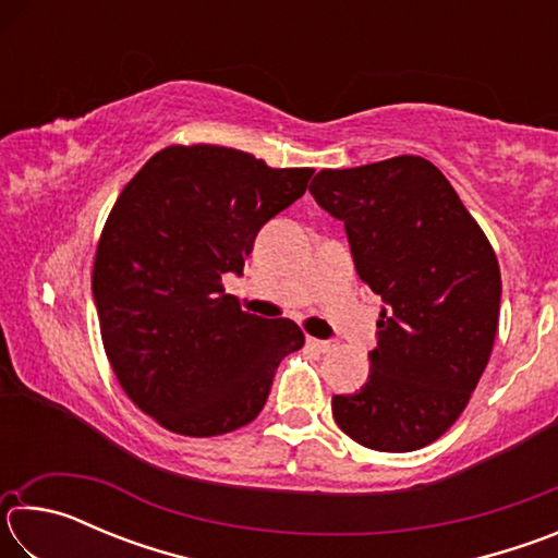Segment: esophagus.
<instances>
[{
    "instance_id": "obj_1",
    "label": "esophagus",
    "mask_w": 558,
    "mask_h": 558,
    "mask_svg": "<svg viewBox=\"0 0 558 558\" xmlns=\"http://www.w3.org/2000/svg\"><path fill=\"white\" fill-rule=\"evenodd\" d=\"M307 347L317 349V352H329V349L335 347V342H329V339H315V337H307Z\"/></svg>"
}]
</instances>
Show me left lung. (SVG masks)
Segmentation results:
<instances>
[{"label": "left lung", "mask_w": 558, "mask_h": 558, "mask_svg": "<svg viewBox=\"0 0 558 558\" xmlns=\"http://www.w3.org/2000/svg\"><path fill=\"white\" fill-rule=\"evenodd\" d=\"M310 194L344 223L359 278L384 300L369 379L332 396L337 426L381 452L428 446L465 411L493 354V245L440 169L415 155L323 169Z\"/></svg>", "instance_id": "left-lung-1"}]
</instances>
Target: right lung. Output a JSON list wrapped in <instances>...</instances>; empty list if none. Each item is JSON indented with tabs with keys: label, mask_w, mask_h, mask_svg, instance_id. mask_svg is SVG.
Returning <instances> with one entry per match:
<instances>
[{
	"label": "right lung",
	"mask_w": 558,
	"mask_h": 558,
	"mask_svg": "<svg viewBox=\"0 0 558 558\" xmlns=\"http://www.w3.org/2000/svg\"><path fill=\"white\" fill-rule=\"evenodd\" d=\"M313 172L231 147L172 145L120 192L96 248L93 298L112 372L162 428L211 438L245 426L282 356L305 344L292 319L243 313L221 278L241 276L263 223L305 194Z\"/></svg>",
	"instance_id": "right-lung-1"
}]
</instances>
